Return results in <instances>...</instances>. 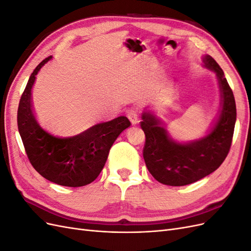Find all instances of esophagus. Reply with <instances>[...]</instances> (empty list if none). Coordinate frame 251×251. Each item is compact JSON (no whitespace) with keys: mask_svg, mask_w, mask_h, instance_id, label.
Segmentation results:
<instances>
[{"mask_svg":"<svg viewBox=\"0 0 251 251\" xmlns=\"http://www.w3.org/2000/svg\"><path fill=\"white\" fill-rule=\"evenodd\" d=\"M126 116H127L128 119H130L131 124H132L133 126H136V125H137V124L139 123L138 113H137V111H136V110H128V112H127V114H126Z\"/></svg>","mask_w":251,"mask_h":251,"instance_id":"34e87169","label":"esophagus"}]
</instances>
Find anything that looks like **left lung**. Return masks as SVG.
Wrapping results in <instances>:
<instances>
[{"label":"left lung","mask_w":251,"mask_h":251,"mask_svg":"<svg viewBox=\"0 0 251 251\" xmlns=\"http://www.w3.org/2000/svg\"><path fill=\"white\" fill-rule=\"evenodd\" d=\"M202 63L203 68L216 74L220 91L218 115L202 137L189 141L174 139L156 113L142 112L144 161L151 176L165 185L183 186L206 177L223 163L231 146L237 120L233 93L214 58L205 54Z\"/></svg>","instance_id":"8db88e82"}]
</instances>
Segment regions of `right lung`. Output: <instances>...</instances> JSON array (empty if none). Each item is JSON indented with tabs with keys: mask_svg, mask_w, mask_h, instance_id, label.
I'll use <instances>...</instances> for the list:
<instances>
[{
	"mask_svg": "<svg viewBox=\"0 0 251 251\" xmlns=\"http://www.w3.org/2000/svg\"><path fill=\"white\" fill-rule=\"evenodd\" d=\"M51 59L52 56L44 59L30 75L19 104V133L30 163L44 178L63 186H83L98 177L113 143L131 123L119 116L70 137L45 130L32 113L31 91L35 75Z\"/></svg>",
	"mask_w": 251,
	"mask_h": 251,
	"instance_id": "add662e5",
	"label": "right lung"
}]
</instances>
